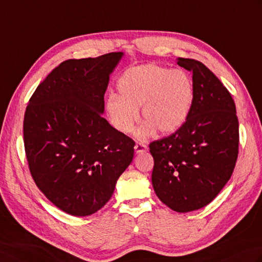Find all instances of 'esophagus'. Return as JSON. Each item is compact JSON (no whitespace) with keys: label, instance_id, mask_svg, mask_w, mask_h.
Listing matches in <instances>:
<instances>
[{"label":"esophagus","instance_id":"34e87169","mask_svg":"<svg viewBox=\"0 0 262 262\" xmlns=\"http://www.w3.org/2000/svg\"><path fill=\"white\" fill-rule=\"evenodd\" d=\"M134 148H135V151L137 154H142L145 153V151H147V146L142 143H137Z\"/></svg>","mask_w":262,"mask_h":262}]
</instances>
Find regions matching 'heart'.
Here are the masks:
<instances>
[{
	"label": "heart",
	"instance_id": "heart-1",
	"mask_svg": "<svg viewBox=\"0 0 262 262\" xmlns=\"http://www.w3.org/2000/svg\"><path fill=\"white\" fill-rule=\"evenodd\" d=\"M120 96L109 95L106 112L115 128L129 134L139 120V108L145 119L137 129L139 139H147L159 129L171 134L186 121L194 101L191 78L182 70L155 63L134 67L119 78Z\"/></svg>",
	"mask_w": 262,
	"mask_h": 262
}]
</instances>
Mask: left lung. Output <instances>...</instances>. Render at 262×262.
I'll return each mask as SVG.
<instances>
[{
	"label": "left lung",
	"mask_w": 262,
	"mask_h": 262,
	"mask_svg": "<svg viewBox=\"0 0 262 262\" xmlns=\"http://www.w3.org/2000/svg\"><path fill=\"white\" fill-rule=\"evenodd\" d=\"M191 71L194 101L184 125L149 144L156 195L173 211L190 212L208 205L228 183L238 159L239 123L228 89L210 69L179 58Z\"/></svg>",
	"instance_id": "1"
}]
</instances>
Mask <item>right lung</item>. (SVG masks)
<instances>
[{
	"label": "right lung",
	"mask_w": 262,
	"mask_h": 262,
	"mask_svg": "<svg viewBox=\"0 0 262 262\" xmlns=\"http://www.w3.org/2000/svg\"><path fill=\"white\" fill-rule=\"evenodd\" d=\"M123 56L66 60L29 100L23 137L30 172L46 198L68 214L100 210L133 161L135 143L101 116L109 76Z\"/></svg>",
	"instance_id": "right-lung-1"
}]
</instances>
